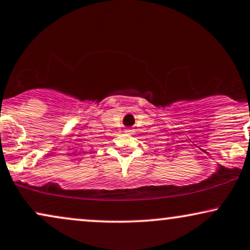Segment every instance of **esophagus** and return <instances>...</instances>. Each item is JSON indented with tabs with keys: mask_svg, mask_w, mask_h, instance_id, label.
<instances>
[{
	"mask_svg": "<svg viewBox=\"0 0 250 250\" xmlns=\"http://www.w3.org/2000/svg\"><path fill=\"white\" fill-rule=\"evenodd\" d=\"M125 132H126V133H132V129H131V128H126Z\"/></svg>",
	"mask_w": 250,
	"mask_h": 250,
	"instance_id": "1",
	"label": "esophagus"
}]
</instances>
